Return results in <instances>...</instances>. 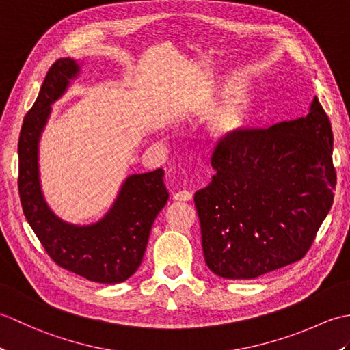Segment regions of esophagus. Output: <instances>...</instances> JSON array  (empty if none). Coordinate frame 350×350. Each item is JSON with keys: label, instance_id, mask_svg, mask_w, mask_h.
<instances>
[{"label": "esophagus", "instance_id": "1", "mask_svg": "<svg viewBox=\"0 0 350 350\" xmlns=\"http://www.w3.org/2000/svg\"><path fill=\"white\" fill-rule=\"evenodd\" d=\"M192 192L191 191H179V192H176V194H173V198L176 200V202H191L192 200Z\"/></svg>", "mask_w": 350, "mask_h": 350}]
</instances>
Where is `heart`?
Wrapping results in <instances>:
<instances>
[{
  "mask_svg": "<svg viewBox=\"0 0 350 350\" xmlns=\"http://www.w3.org/2000/svg\"><path fill=\"white\" fill-rule=\"evenodd\" d=\"M256 96L233 93V85L226 84L213 94L196 96L188 103L192 116H211L207 132L215 144L232 146L247 132L256 116Z\"/></svg>",
  "mask_w": 350,
  "mask_h": 350,
  "instance_id": "obj_1",
  "label": "heart"
}]
</instances>
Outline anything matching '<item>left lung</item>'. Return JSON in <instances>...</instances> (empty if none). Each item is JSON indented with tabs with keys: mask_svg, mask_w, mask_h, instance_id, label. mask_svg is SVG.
Wrapping results in <instances>:
<instances>
[{
	"mask_svg": "<svg viewBox=\"0 0 350 350\" xmlns=\"http://www.w3.org/2000/svg\"><path fill=\"white\" fill-rule=\"evenodd\" d=\"M332 144L331 122L314 96L306 117L217 147L212 182L194 196L213 273L251 280L307 254L334 202Z\"/></svg>",
	"mask_w": 350,
	"mask_h": 350,
	"instance_id": "left-lung-1",
	"label": "left lung"
}]
</instances>
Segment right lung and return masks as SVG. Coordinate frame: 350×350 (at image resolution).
I'll return each instance as SVG.
<instances>
[{
    "label": "right lung",
    "instance_id": "add662e5",
    "mask_svg": "<svg viewBox=\"0 0 350 350\" xmlns=\"http://www.w3.org/2000/svg\"><path fill=\"white\" fill-rule=\"evenodd\" d=\"M73 58H60L48 70L39 96L22 124L19 197L24 215L54 262L88 281L117 284L131 278L143 262L154 218L167 204L163 170L131 174L123 180L113 206L87 226L62 219L44 200L40 182L39 143L55 103L79 77Z\"/></svg>",
    "mask_w": 350,
    "mask_h": 350
}]
</instances>
